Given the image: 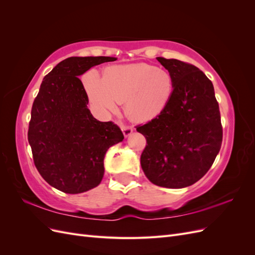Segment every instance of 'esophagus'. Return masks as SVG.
Returning a JSON list of instances; mask_svg holds the SVG:
<instances>
[{
	"label": "esophagus",
	"mask_w": 255,
	"mask_h": 255,
	"mask_svg": "<svg viewBox=\"0 0 255 255\" xmlns=\"http://www.w3.org/2000/svg\"><path fill=\"white\" fill-rule=\"evenodd\" d=\"M122 132H123V135H125V137H128L130 136V134L133 133V127H129V126H122Z\"/></svg>",
	"instance_id": "34e87169"
}]
</instances>
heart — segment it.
Wrapping results in <instances>:
<instances>
[{"mask_svg": "<svg viewBox=\"0 0 255 255\" xmlns=\"http://www.w3.org/2000/svg\"><path fill=\"white\" fill-rule=\"evenodd\" d=\"M86 89L90 103L98 111L116 112L119 102L126 101L128 117L142 122L155 118L166 109L174 83L165 69L140 63L112 67L104 79L91 70Z\"/></svg>", "mask_w": 255, "mask_h": 255, "instance_id": "obj_1", "label": "heart"}]
</instances>
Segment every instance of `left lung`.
I'll return each mask as SVG.
<instances>
[{"label":"left lung","mask_w":255,"mask_h":255,"mask_svg":"<svg viewBox=\"0 0 255 255\" xmlns=\"http://www.w3.org/2000/svg\"><path fill=\"white\" fill-rule=\"evenodd\" d=\"M171 74L174 89L156 118L136 127L146 139L140 165L160 187L183 188L210 170L222 142L219 105L213 83L194 65L156 57Z\"/></svg>","instance_id":"8db88e82"}]
</instances>
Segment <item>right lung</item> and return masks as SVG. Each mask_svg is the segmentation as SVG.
Listing matches in <instances>:
<instances>
[{"label": "right lung", "instance_id": "right-lung-1", "mask_svg": "<svg viewBox=\"0 0 255 255\" xmlns=\"http://www.w3.org/2000/svg\"><path fill=\"white\" fill-rule=\"evenodd\" d=\"M107 56L69 57L43 78L34 100L28 143L40 175L66 194L97 187L104 175V157L123 140L114 122H101L88 110V96L78 76L113 61Z\"/></svg>", "mask_w": 255, "mask_h": 255}]
</instances>
